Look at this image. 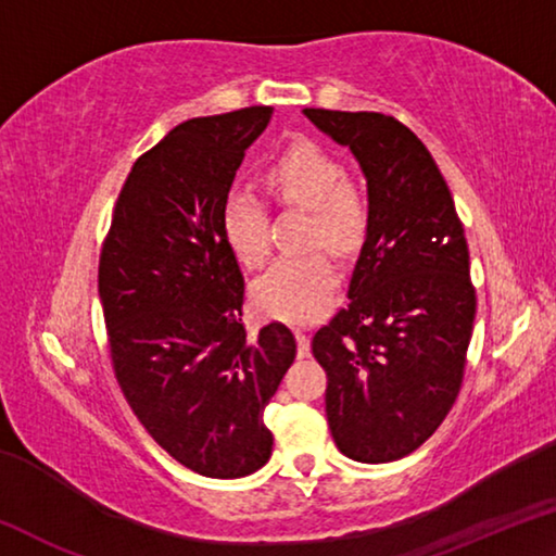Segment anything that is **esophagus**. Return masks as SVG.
I'll return each instance as SVG.
<instances>
[{
	"instance_id": "34e87169",
	"label": "esophagus",
	"mask_w": 556,
	"mask_h": 556,
	"mask_svg": "<svg viewBox=\"0 0 556 556\" xmlns=\"http://www.w3.org/2000/svg\"><path fill=\"white\" fill-rule=\"evenodd\" d=\"M296 355L299 357H308V353H312V341H308V336L304 331H296Z\"/></svg>"
}]
</instances>
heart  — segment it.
<instances>
[{
  "label": "heart",
  "mask_w": 556,
  "mask_h": 556,
  "mask_svg": "<svg viewBox=\"0 0 556 556\" xmlns=\"http://www.w3.org/2000/svg\"><path fill=\"white\" fill-rule=\"evenodd\" d=\"M271 199L312 211L308 242H321L336 255H351L370 223V201L361 186L345 178L341 159L316 142L287 147L265 172ZM223 235L244 267H257L269 255L267 208L250 188H232L220 211ZM336 267L321 252L279 257L252 285V301L262 314L287 324H312L331 304Z\"/></svg>",
  "instance_id": "b5f03b06"
}]
</instances>
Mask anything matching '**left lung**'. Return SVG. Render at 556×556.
Returning a JSON list of instances; mask_svg holds the SVG:
<instances>
[{
	"label": "left lung",
	"instance_id": "1",
	"mask_svg": "<svg viewBox=\"0 0 556 556\" xmlns=\"http://www.w3.org/2000/svg\"><path fill=\"white\" fill-rule=\"evenodd\" d=\"M304 115L351 149L370 201L351 304L312 341L328 427L348 458L388 464L425 444L456 402L476 318L464 225L429 149L402 122Z\"/></svg>",
	"mask_w": 556,
	"mask_h": 556
}]
</instances>
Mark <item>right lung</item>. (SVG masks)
<instances>
[{"mask_svg":"<svg viewBox=\"0 0 556 556\" xmlns=\"http://www.w3.org/2000/svg\"><path fill=\"white\" fill-rule=\"evenodd\" d=\"M271 108L195 117L131 166L102 244L98 291L112 368L159 446L205 478L271 456L265 407L294 363L285 324L242 326L244 279L220 211Z\"/></svg>","mask_w":556,"mask_h":556,"instance_id":"1","label":"right lung"}]
</instances>
